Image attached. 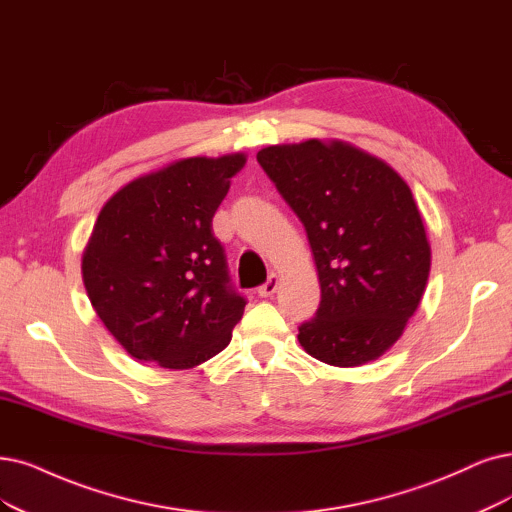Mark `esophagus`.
<instances>
[{"mask_svg":"<svg viewBox=\"0 0 512 512\" xmlns=\"http://www.w3.org/2000/svg\"><path fill=\"white\" fill-rule=\"evenodd\" d=\"M276 289H278V276H276V274H270L266 285H261V287L257 289V295H259V297H272V295L276 293Z\"/></svg>","mask_w":512,"mask_h":512,"instance_id":"esophagus-1","label":"esophagus"}]
</instances>
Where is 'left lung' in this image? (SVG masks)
Listing matches in <instances>:
<instances>
[{"label":"left lung","instance_id":"8db88e82","mask_svg":"<svg viewBox=\"0 0 512 512\" xmlns=\"http://www.w3.org/2000/svg\"><path fill=\"white\" fill-rule=\"evenodd\" d=\"M257 162L299 221L314 255L320 306L299 327L316 361L361 367L403 335L430 274V242L405 179L342 139L263 147Z\"/></svg>","mask_w":512,"mask_h":512}]
</instances>
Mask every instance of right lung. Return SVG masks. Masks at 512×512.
Wrapping results in <instances>:
<instances>
[{
    "label": "right lung",
    "instance_id": "obj_1",
    "mask_svg": "<svg viewBox=\"0 0 512 512\" xmlns=\"http://www.w3.org/2000/svg\"><path fill=\"white\" fill-rule=\"evenodd\" d=\"M244 164L242 151L179 158L103 204L82 253V280L130 356L185 371L230 344L246 301L230 287L213 217Z\"/></svg>",
    "mask_w": 512,
    "mask_h": 512
}]
</instances>
